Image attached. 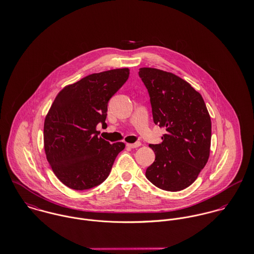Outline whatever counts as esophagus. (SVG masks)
<instances>
[{
	"label": "esophagus",
	"instance_id": "esophagus-1",
	"mask_svg": "<svg viewBox=\"0 0 254 254\" xmlns=\"http://www.w3.org/2000/svg\"><path fill=\"white\" fill-rule=\"evenodd\" d=\"M141 145H142V144H141V142H136V143H134V144H127V145H128L129 147H132V148L139 147Z\"/></svg>",
	"mask_w": 254,
	"mask_h": 254
}]
</instances>
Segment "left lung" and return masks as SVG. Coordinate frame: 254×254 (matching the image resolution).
Returning a JSON list of instances; mask_svg holds the SVG:
<instances>
[{"mask_svg": "<svg viewBox=\"0 0 254 254\" xmlns=\"http://www.w3.org/2000/svg\"><path fill=\"white\" fill-rule=\"evenodd\" d=\"M139 76L149 95L154 124L166 130L160 144H149L155 159L145 177L161 190H182L195 181L208 160L209 113L201 95L175 74L143 67Z\"/></svg>", "mask_w": 254, "mask_h": 254, "instance_id": "8db88e82", "label": "left lung"}]
</instances>
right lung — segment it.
<instances>
[{"label":"right lung","mask_w":254,"mask_h":254,"mask_svg":"<svg viewBox=\"0 0 254 254\" xmlns=\"http://www.w3.org/2000/svg\"><path fill=\"white\" fill-rule=\"evenodd\" d=\"M128 68L94 73L64 88L44 123L47 159L59 180L76 190H89L109 177L123 143L110 144L96 127L105 124L111 97L129 78Z\"/></svg>","instance_id":"right-lung-1"}]
</instances>
